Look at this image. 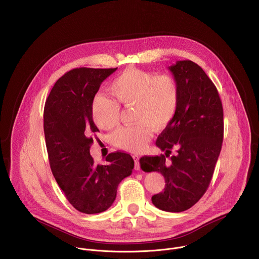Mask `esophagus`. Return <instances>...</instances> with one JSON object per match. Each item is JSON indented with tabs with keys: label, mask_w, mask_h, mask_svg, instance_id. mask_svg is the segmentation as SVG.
<instances>
[{
	"label": "esophagus",
	"mask_w": 259,
	"mask_h": 259,
	"mask_svg": "<svg viewBox=\"0 0 259 259\" xmlns=\"http://www.w3.org/2000/svg\"><path fill=\"white\" fill-rule=\"evenodd\" d=\"M132 157H133L134 162H135V170H139V169H140V166H139V157H138L137 155H133Z\"/></svg>",
	"instance_id": "obj_1"
}]
</instances>
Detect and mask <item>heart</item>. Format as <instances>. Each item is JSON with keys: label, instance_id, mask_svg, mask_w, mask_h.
Wrapping results in <instances>:
<instances>
[{"label": "heart", "instance_id": "b5f03b06", "mask_svg": "<svg viewBox=\"0 0 259 259\" xmlns=\"http://www.w3.org/2000/svg\"><path fill=\"white\" fill-rule=\"evenodd\" d=\"M108 90L116 101L97 94L91 104L92 119L98 127L110 129L119 121V104L134 106L133 119L137 123L122 127L113 135L115 143L125 151H142L151 138L152 127L165 128L177 114L180 88L177 80L167 73L127 68L109 84Z\"/></svg>", "mask_w": 259, "mask_h": 259}]
</instances>
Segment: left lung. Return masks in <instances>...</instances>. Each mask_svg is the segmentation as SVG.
Returning <instances> with one entry per match:
<instances>
[{"label":"left lung","mask_w":259,"mask_h":259,"mask_svg":"<svg viewBox=\"0 0 259 259\" xmlns=\"http://www.w3.org/2000/svg\"><path fill=\"white\" fill-rule=\"evenodd\" d=\"M180 88V101L172 122L156 144L164 155L140 158L144 172L157 171L165 189L152 197L153 204L167 212L193 207L207 191L224 140V108L218 91L206 72L191 60L169 66ZM173 148L175 155L166 158Z\"/></svg>","instance_id":"obj_1"}]
</instances>
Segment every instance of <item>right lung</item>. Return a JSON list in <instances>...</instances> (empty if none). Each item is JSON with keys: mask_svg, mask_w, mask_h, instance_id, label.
<instances>
[{"mask_svg": "<svg viewBox=\"0 0 259 259\" xmlns=\"http://www.w3.org/2000/svg\"><path fill=\"white\" fill-rule=\"evenodd\" d=\"M117 68H73L57 80L45 103L44 133L52 174L72 207L86 214L112 206L119 183L134 168L132 157L122 152L108 154L106 165H96L90 155L92 134L98 131L92 100Z\"/></svg>", "mask_w": 259, "mask_h": 259, "instance_id": "add662e5", "label": "right lung"}]
</instances>
